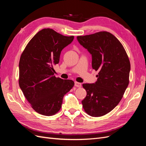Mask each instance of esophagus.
I'll use <instances>...</instances> for the list:
<instances>
[{
  "label": "esophagus",
  "instance_id": "obj_1",
  "mask_svg": "<svg viewBox=\"0 0 146 146\" xmlns=\"http://www.w3.org/2000/svg\"><path fill=\"white\" fill-rule=\"evenodd\" d=\"M74 85H75V86L78 87V88H80L82 86V84L80 83H78L77 82H75Z\"/></svg>",
  "mask_w": 146,
  "mask_h": 146
}]
</instances>
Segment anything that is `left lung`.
Here are the masks:
<instances>
[{
    "label": "left lung",
    "mask_w": 146,
    "mask_h": 146,
    "mask_svg": "<svg viewBox=\"0 0 146 146\" xmlns=\"http://www.w3.org/2000/svg\"><path fill=\"white\" fill-rule=\"evenodd\" d=\"M92 56V68L98 75L95 83H84L86 96L82 103L92 117L105 115L122 99L129 83L130 63L122 44L113 35L99 32L77 37Z\"/></svg>",
    "instance_id": "left-lung-1"
}]
</instances>
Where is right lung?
<instances>
[{
    "label": "right lung",
    "mask_w": 146,
    "mask_h": 146,
    "mask_svg": "<svg viewBox=\"0 0 146 146\" xmlns=\"http://www.w3.org/2000/svg\"><path fill=\"white\" fill-rule=\"evenodd\" d=\"M74 38L44 29L29 41L21 56L20 88L32 108L42 115L49 116L58 112L64 96L74 85L71 80L54 76V66L59 63L61 50Z\"/></svg>",
    "instance_id": "obj_1"
}]
</instances>
